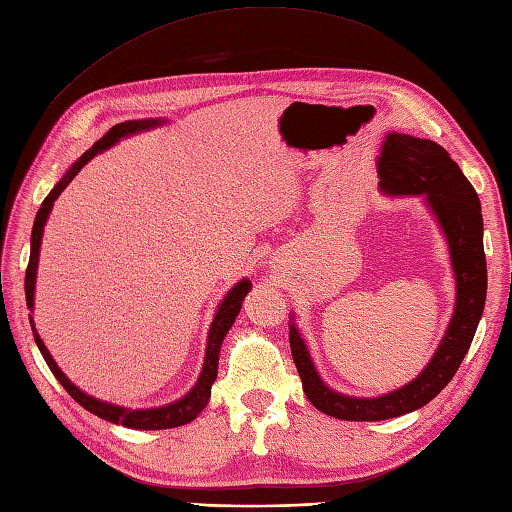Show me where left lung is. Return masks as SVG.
<instances>
[{
	"label": "left lung",
	"mask_w": 512,
	"mask_h": 512,
	"mask_svg": "<svg viewBox=\"0 0 512 512\" xmlns=\"http://www.w3.org/2000/svg\"><path fill=\"white\" fill-rule=\"evenodd\" d=\"M378 190L385 196H422L448 242L456 300L435 355L411 383L376 398H357L322 381L309 355L296 316L290 348L305 396L318 411L346 422H381L422 409L452 381L465 359L487 300V259L482 246V212L474 186L441 144L389 131L378 155Z\"/></svg>",
	"instance_id": "obj_1"
}]
</instances>
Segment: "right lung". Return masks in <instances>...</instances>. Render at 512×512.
I'll return each mask as SVG.
<instances>
[{
  "instance_id": "add662e5",
  "label": "right lung",
  "mask_w": 512,
  "mask_h": 512,
  "mask_svg": "<svg viewBox=\"0 0 512 512\" xmlns=\"http://www.w3.org/2000/svg\"><path fill=\"white\" fill-rule=\"evenodd\" d=\"M166 123L168 121H164V119H140V121H125V123L114 125L106 136H103L101 140H97L93 147H90L80 157V160H75L67 168V173L62 175V179L56 183L54 190H51L45 196L43 205L38 207V214L34 218V227H32V240H30V264H28V270H25V303H28V309H30V324H32L34 342H36L38 350H41L43 359L47 361L49 370L54 372V376L58 378V383L69 391V396L77 404H82L86 411L95 413L101 419H106V422L119 424V426H125V428H134V430L177 428V426H183V424L192 422V419L205 409L207 402H209V396H212V385H214L216 376H218V357H220L222 342H225L229 329L233 326L235 318H238V313L242 309V300L246 298L248 292H251L253 283L248 281V279L238 281L227 292V296L220 300L218 311L214 313L212 326H209V333H207L203 370H201L199 378H196L194 387L186 393V396L175 400V402H170V404H164V406H153V409H127V406H119V404H112V402L88 396L86 391H82L80 387L73 385L69 381V376L58 368V363L54 361V357L49 355V350H47L45 342L41 339V335H38L36 326H34V318H32L34 292H36V272H38V255H41L43 231H45V225H47V218L51 214V207H54L56 199L64 192V188H67L69 183L73 181V177L80 173V170L90 160H93L95 155L112 149L116 142H121L123 138H129V136L142 134V131H149V129H155V127H160V125H166Z\"/></svg>"
}]
</instances>
